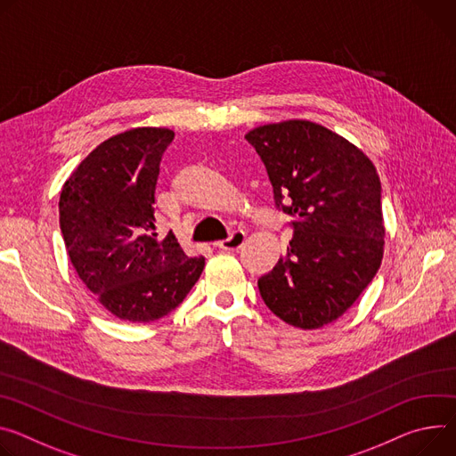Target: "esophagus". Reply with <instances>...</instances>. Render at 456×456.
Wrapping results in <instances>:
<instances>
[{"mask_svg": "<svg viewBox=\"0 0 456 456\" xmlns=\"http://www.w3.org/2000/svg\"><path fill=\"white\" fill-rule=\"evenodd\" d=\"M243 241H245V232L243 231H232L231 236L227 240L218 241L216 247H220V249H224V251H236L243 245Z\"/></svg>", "mask_w": 456, "mask_h": 456, "instance_id": "obj_1", "label": "esophagus"}]
</instances>
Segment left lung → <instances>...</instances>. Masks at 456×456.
Listing matches in <instances>:
<instances>
[{"mask_svg":"<svg viewBox=\"0 0 456 456\" xmlns=\"http://www.w3.org/2000/svg\"><path fill=\"white\" fill-rule=\"evenodd\" d=\"M262 158L274 201L291 218L293 240L258 280L265 305L285 323L318 329L363 293L384 256L382 185L351 142L307 119L245 134Z\"/></svg>","mask_w":456,"mask_h":456,"instance_id":"8db88e82","label":"left lung"}]
</instances>
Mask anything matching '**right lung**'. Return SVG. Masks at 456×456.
<instances>
[{
  "mask_svg": "<svg viewBox=\"0 0 456 456\" xmlns=\"http://www.w3.org/2000/svg\"><path fill=\"white\" fill-rule=\"evenodd\" d=\"M171 129L138 127L100 143L69 176L60 227L86 287L116 318L154 322L176 309L205 258H189L176 236L152 232L159 161Z\"/></svg>",
  "mask_w": 456,
  "mask_h": 456,
  "instance_id": "add662e5",
  "label": "right lung"
}]
</instances>
